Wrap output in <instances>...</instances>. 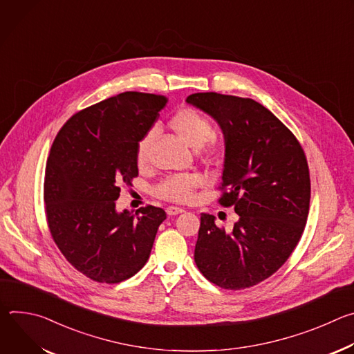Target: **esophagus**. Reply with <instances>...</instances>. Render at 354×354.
Segmentation results:
<instances>
[{
	"label": "esophagus",
	"mask_w": 354,
	"mask_h": 354,
	"mask_svg": "<svg viewBox=\"0 0 354 354\" xmlns=\"http://www.w3.org/2000/svg\"><path fill=\"white\" fill-rule=\"evenodd\" d=\"M183 212H185L183 209H180V207H174V206H171V207L167 209V214H168V216H178V214H180V213H183Z\"/></svg>",
	"instance_id": "esophagus-1"
}]
</instances>
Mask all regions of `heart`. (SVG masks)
<instances>
[{"instance_id": "obj_1", "label": "heart", "mask_w": 354, "mask_h": 354, "mask_svg": "<svg viewBox=\"0 0 354 354\" xmlns=\"http://www.w3.org/2000/svg\"><path fill=\"white\" fill-rule=\"evenodd\" d=\"M171 129L190 147L200 148L205 142L210 151L217 149L218 142L214 138L209 139L212 134L210 120L193 108H180L169 119ZM154 133L149 131L140 138L136 148V162L138 167H144L148 162L149 147L153 142ZM200 185L197 175H175L164 179L156 189V194L161 198L171 201H189L193 197L194 189Z\"/></svg>"}]
</instances>
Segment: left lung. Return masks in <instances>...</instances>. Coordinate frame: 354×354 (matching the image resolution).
Here are the masks:
<instances>
[{
	"instance_id": "left-lung-1",
	"label": "left lung",
	"mask_w": 354,
	"mask_h": 354,
	"mask_svg": "<svg viewBox=\"0 0 354 354\" xmlns=\"http://www.w3.org/2000/svg\"><path fill=\"white\" fill-rule=\"evenodd\" d=\"M186 102L212 116L224 136L220 203L239 216L231 232L201 213L194 262L227 290L255 286L277 272L297 246L310 210L311 183L294 134L254 99L198 92Z\"/></svg>"
}]
</instances>
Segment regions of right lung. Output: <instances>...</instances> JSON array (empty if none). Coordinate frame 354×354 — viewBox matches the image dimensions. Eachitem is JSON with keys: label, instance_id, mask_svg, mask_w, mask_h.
I'll return each mask as SVG.
<instances>
[{"label": "right lung", "instance_id": "right-lung-1", "mask_svg": "<svg viewBox=\"0 0 354 354\" xmlns=\"http://www.w3.org/2000/svg\"><path fill=\"white\" fill-rule=\"evenodd\" d=\"M167 97L123 92L74 115L50 149L46 217L64 258L97 283H120L148 261L162 209L116 210L122 185L138 175L136 148Z\"/></svg>", "mask_w": 354, "mask_h": 354}]
</instances>
